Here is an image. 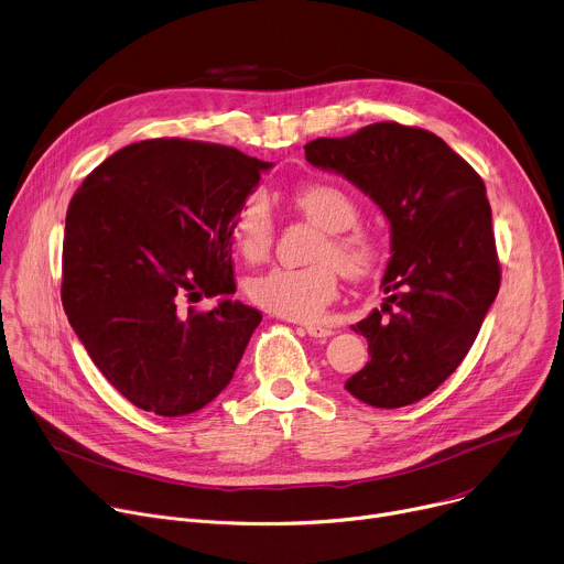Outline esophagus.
<instances>
[{
  "label": "esophagus",
  "mask_w": 564,
  "mask_h": 564,
  "mask_svg": "<svg viewBox=\"0 0 564 564\" xmlns=\"http://www.w3.org/2000/svg\"><path fill=\"white\" fill-rule=\"evenodd\" d=\"M305 333H307L310 337H314V339H328V337L335 335L330 328L318 326V324H307V326H305Z\"/></svg>",
  "instance_id": "1"
}]
</instances>
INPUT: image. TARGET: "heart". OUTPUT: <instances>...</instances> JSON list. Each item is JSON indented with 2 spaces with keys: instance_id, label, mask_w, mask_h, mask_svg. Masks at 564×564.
Returning a JSON list of instances; mask_svg holds the SVG:
<instances>
[{
  "instance_id": "b5f03b06",
  "label": "heart",
  "mask_w": 564,
  "mask_h": 564,
  "mask_svg": "<svg viewBox=\"0 0 564 564\" xmlns=\"http://www.w3.org/2000/svg\"><path fill=\"white\" fill-rule=\"evenodd\" d=\"M296 212L321 229L307 268H272L248 281V296L261 310L290 321H316L339 294V270L348 279L372 274L383 246L372 229L357 225L359 205L341 187L305 185L292 192ZM276 236L272 209L265 198H250L231 225L236 252L250 263L268 259Z\"/></svg>"
}]
</instances>
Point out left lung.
I'll list each match as a JSON object with an SVG mask.
<instances>
[{"mask_svg":"<svg viewBox=\"0 0 564 564\" xmlns=\"http://www.w3.org/2000/svg\"><path fill=\"white\" fill-rule=\"evenodd\" d=\"M303 149L307 163L348 178L390 220L388 299L352 326L370 361L346 390L375 409L415 404L464 361L500 290L485 181L440 135L399 122Z\"/></svg>","mask_w":564,"mask_h":564,"instance_id":"left-lung-1","label":"left lung"}]
</instances>
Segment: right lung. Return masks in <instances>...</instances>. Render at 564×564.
<instances>
[{
    "mask_svg": "<svg viewBox=\"0 0 564 564\" xmlns=\"http://www.w3.org/2000/svg\"><path fill=\"white\" fill-rule=\"evenodd\" d=\"M270 163L234 147L153 138L98 165L70 198L62 305L107 381L163 417L231 381L263 314L234 294L231 225Z\"/></svg>",
    "mask_w": 564,
    "mask_h": 564,
    "instance_id": "obj_1",
    "label": "right lung"
}]
</instances>
